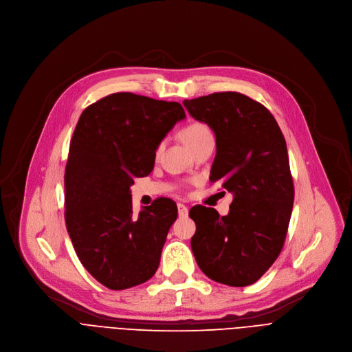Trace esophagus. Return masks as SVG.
I'll list each match as a JSON object with an SVG mask.
<instances>
[{"label":"esophagus","mask_w":352,"mask_h":352,"mask_svg":"<svg viewBox=\"0 0 352 352\" xmlns=\"http://www.w3.org/2000/svg\"><path fill=\"white\" fill-rule=\"evenodd\" d=\"M177 208H178V215L179 217H186L188 215V208H186L184 204H177Z\"/></svg>","instance_id":"1"}]
</instances>
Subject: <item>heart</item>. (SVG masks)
Listing matches in <instances>:
<instances>
[{
  "label": "heart",
  "mask_w": 352,
  "mask_h": 352,
  "mask_svg": "<svg viewBox=\"0 0 352 352\" xmlns=\"http://www.w3.org/2000/svg\"><path fill=\"white\" fill-rule=\"evenodd\" d=\"M181 135H182L184 143L190 147V150L197 144H199L201 142H204V140L214 138L212 131H210V129L202 122H190L182 129ZM162 147H164V142H160L155 147V155L161 153Z\"/></svg>",
  "instance_id": "b5f03b06"
}]
</instances>
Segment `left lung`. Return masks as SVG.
I'll return each instance as SVG.
<instances>
[{
	"label": "left lung",
	"instance_id": "1",
	"mask_svg": "<svg viewBox=\"0 0 352 352\" xmlns=\"http://www.w3.org/2000/svg\"><path fill=\"white\" fill-rule=\"evenodd\" d=\"M184 106L214 130L209 179L233 194L226 217L214 208H191L195 261L214 282L253 285L282 252L292 217L294 184L285 135L262 103L238 91L184 100Z\"/></svg>",
	"mask_w": 352,
	"mask_h": 352
}]
</instances>
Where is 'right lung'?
I'll return each instance as SVG.
<instances>
[{
  "mask_svg": "<svg viewBox=\"0 0 352 352\" xmlns=\"http://www.w3.org/2000/svg\"><path fill=\"white\" fill-rule=\"evenodd\" d=\"M185 111L177 102L130 91L87 106L70 138L65 170V222L83 267L110 290L147 282L158 269L177 219L173 199L133 214V177L153 171L155 147Z\"/></svg>",
  "mask_w": 352,
  "mask_h": 352,
  "instance_id": "obj_1",
  "label": "right lung"
}]
</instances>
